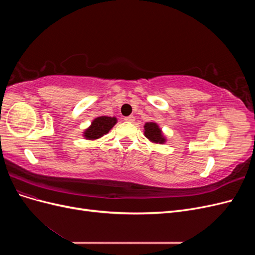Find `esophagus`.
<instances>
[{
	"label": "esophagus",
	"instance_id": "obj_1",
	"mask_svg": "<svg viewBox=\"0 0 255 255\" xmlns=\"http://www.w3.org/2000/svg\"><path fill=\"white\" fill-rule=\"evenodd\" d=\"M125 120L127 122H134L135 121V117H134V116H128V117L125 118Z\"/></svg>",
	"mask_w": 255,
	"mask_h": 255
}]
</instances>
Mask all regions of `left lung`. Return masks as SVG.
<instances>
[{"instance_id": "8db88e82", "label": "left lung", "mask_w": 255, "mask_h": 255, "mask_svg": "<svg viewBox=\"0 0 255 255\" xmlns=\"http://www.w3.org/2000/svg\"><path fill=\"white\" fill-rule=\"evenodd\" d=\"M143 134L148 138L149 141L153 143L164 144L167 141L166 136H164L163 130L156 122H145L143 126Z\"/></svg>"}]
</instances>
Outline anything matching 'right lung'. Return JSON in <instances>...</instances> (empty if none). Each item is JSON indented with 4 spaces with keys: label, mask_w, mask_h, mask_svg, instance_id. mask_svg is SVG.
I'll return each mask as SVG.
<instances>
[{
    "label": "right lung",
    "mask_w": 255,
    "mask_h": 255,
    "mask_svg": "<svg viewBox=\"0 0 255 255\" xmlns=\"http://www.w3.org/2000/svg\"><path fill=\"white\" fill-rule=\"evenodd\" d=\"M116 123H117L116 117L99 116L92 120L91 125L84 130L83 137L87 140H97L109 133Z\"/></svg>",
    "instance_id": "1"
}]
</instances>
